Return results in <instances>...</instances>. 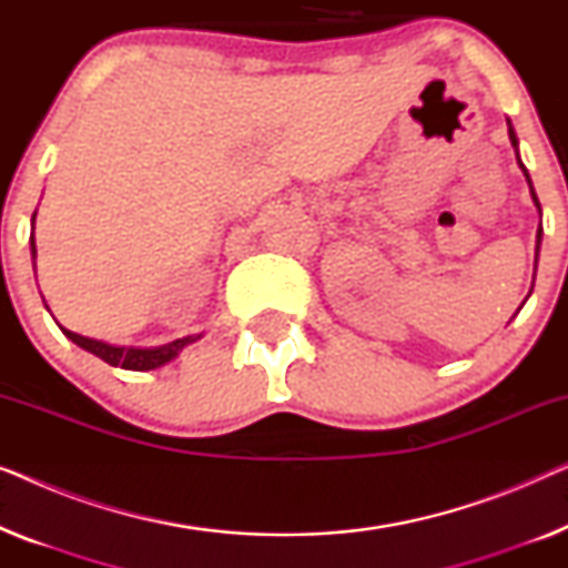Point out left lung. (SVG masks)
<instances>
[{"mask_svg":"<svg viewBox=\"0 0 568 568\" xmlns=\"http://www.w3.org/2000/svg\"><path fill=\"white\" fill-rule=\"evenodd\" d=\"M507 126H509V142H511V146H515V152H517V146H519V139H517V134H515V129H511V123H509V119H507ZM517 162H519V168H523V173H525V178H527V185H530V196H532V201H535V206H538V212H540V201H538V196H535V189H532V181H530V175H527V168L523 165V160H519V152H517ZM540 216H542V212H540ZM538 245H535V251H540V243H542V227H538ZM535 266H538V255H535ZM532 282H535V276H532ZM527 297H530V294H527ZM525 305V302H523Z\"/></svg>","mask_w":568,"mask_h":568,"instance_id":"left-lung-1","label":"left lung"}]
</instances>
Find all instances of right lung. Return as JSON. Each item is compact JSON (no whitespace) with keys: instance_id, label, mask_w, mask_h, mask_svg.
<instances>
[{"instance_id":"right-lung-1","label":"right lung","mask_w":568,"mask_h":568,"mask_svg":"<svg viewBox=\"0 0 568 568\" xmlns=\"http://www.w3.org/2000/svg\"><path fill=\"white\" fill-rule=\"evenodd\" d=\"M33 227H36V212H33ZM30 253H33V268H36V235H30ZM59 328L69 341H74L77 346L84 348V352L95 354L98 359L108 362L111 367L134 369V372L158 369V367H162V364L173 362L185 346L204 336V333H193V336L175 338V341H170V344H162V346H115V344H108V341L80 336V333L69 331V328H64V325H59Z\"/></svg>"}]
</instances>
